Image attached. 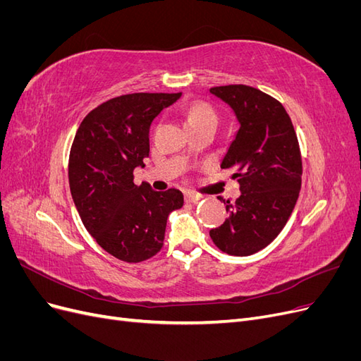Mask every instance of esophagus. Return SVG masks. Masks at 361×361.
Here are the masks:
<instances>
[{"label": "esophagus", "mask_w": 361, "mask_h": 361, "mask_svg": "<svg viewBox=\"0 0 361 361\" xmlns=\"http://www.w3.org/2000/svg\"><path fill=\"white\" fill-rule=\"evenodd\" d=\"M183 199L187 203H197L202 200V195H197V194H191V192H185Z\"/></svg>", "instance_id": "1"}]
</instances>
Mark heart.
<instances>
[{"label":"heart","mask_w":361,"mask_h":361,"mask_svg":"<svg viewBox=\"0 0 361 361\" xmlns=\"http://www.w3.org/2000/svg\"><path fill=\"white\" fill-rule=\"evenodd\" d=\"M202 123H215L216 114L212 106L206 102H192L185 108V125H202Z\"/></svg>","instance_id":"b5f03b06"}]
</instances>
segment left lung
Instances as JSON below:
<instances>
[{
	"label": "left lung",
	"mask_w": 361,
	"mask_h": 361,
	"mask_svg": "<svg viewBox=\"0 0 361 361\" xmlns=\"http://www.w3.org/2000/svg\"><path fill=\"white\" fill-rule=\"evenodd\" d=\"M231 106L239 125L221 159L232 169L241 195L227 202V220L209 232L214 244L232 256L265 248L285 227L301 188V155L290 117L274 97L248 85L209 90Z\"/></svg>",
	"instance_id": "8db88e82"
}]
</instances>
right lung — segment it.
Listing matches in <instances>:
<instances>
[{
	"label": "right lung",
	"instance_id": "1",
	"mask_svg": "<svg viewBox=\"0 0 361 361\" xmlns=\"http://www.w3.org/2000/svg\"><path fill=\"white\" fill-rule=\"evenodd\" d=\"M182 93L114 97L84 117L69 155V187L81 221L106 253L135 264L164 244L167 216L183 206L179 190L135 185L149 157V128Z\"/></svg>",
	"mask_w": 361,
	"mask_h": 361
}]
</instances>
